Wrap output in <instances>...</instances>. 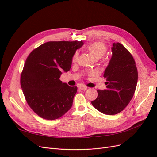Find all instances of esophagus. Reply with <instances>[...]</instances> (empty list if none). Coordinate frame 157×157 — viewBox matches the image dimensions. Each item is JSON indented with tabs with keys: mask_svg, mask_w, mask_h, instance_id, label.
<instances>
[{
	"mask_svg": "<svg viewBox=\"0 0 157 157\" xmlns=\"http://www.w3.org/2000/svg\"><path fill=\"white\" fill-rule=\"evenodd\" d=\"M78 88L82 90H85L88 88V87H86V86H84V85H82V84L79 85V86H78Z\"/></svg>",
	"mask_w": 157,
	"mask_h": 157,
	"instance_id": "esophagus-1",
	"label": "esophagus"
}]
</instances>
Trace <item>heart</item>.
<instances>
[{"label": "heart", "mask_w": 157, "mask_h": 157, "mask_svg": "<svg viewBox=\"0 0 157 157\" xmlns=\"http://www.w3.org/2000/svg\"><path fill=\"white\" fill-rule=\"evenodd\" d=\"M90 55L94 59H99L104 56L107 52V47L105 44L101 42H96L90 44L86 46ZM78 58V54L76 52L73 57L72 61L73 62L77 61Z\"/></svg>", "instance_id": "heart-1"}]
</instances>
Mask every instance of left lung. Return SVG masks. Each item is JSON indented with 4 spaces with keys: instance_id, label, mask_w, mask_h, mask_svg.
Segmentation results:
<instances>
[{
    "instance_id": "8db88e82",
    "label": "left lung",
    "mask_w": 157,
    "mask_h": 157,
    "mask_svg": "<svg viewBox=\"0 0 157 157\" xmlns=\"http://www.w3.org/2000/svg\"><path fill=\"white\" fill-rule=\"evenodd\" d=\"M112 56L103 77L106 89L98 90L92 105L101 113L116 115L124 109L134 96L137 82V70L132 56L119 42L111 47Z\"/></svg>"
}]
</instances>
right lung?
Here are the masks:
<instances>
[{
  "instance_id": "1",
  "label": "right lung",
  "mask_w": 157,
  "mask_h": 157,
  "mask_svg": "<svg viewBox=\"0 0 157 157\" xmlns=\"http://www.w3.org/2000/svg\"><path fill=\"white\" fill-rule=\"evenodd\" d=\"M81 41L48 42L27 57L21 75V86L28 105L39 117L55 120L72 107L77 86H69L59 78L71 67Z\"/></svg>"
}]
</instances>
